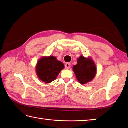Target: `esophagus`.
<instances>
[{"label": "esophagus", "mask_w": 128, "mask_h": 128, "mask_svg": "<svg viewBox=\"0 0 128 128\" xmlns=\"http://www.w3.org/2000/svg\"><path fill=\"white\" fill-rule=\"evenodd\" d=\"M71 67V64L70 62H66V63L65 64V68L66 69H69Z\"/></svg>", "instance_id": "obj_1"}]
</instances>
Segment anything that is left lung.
<instances>
[{
	"mask_svg": "<svg viewBox=\"0 0 128 128\" xmlns=\"http://www.w3.org/2000/svg\"><path fill=\"white\" fill-rule=\"evenodd\" d=\"M73 70L78 82L84 85L94 79L97 69L91 58L80 56L78 59V64L73 66Z\"/></svg>",
	"mask_w": 128,
	"mask_h": 128,
	"instance_id": "1",
	"label": "left lung"
}]
</instances>
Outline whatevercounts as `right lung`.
<instances>
[{
	"instance_id": "obj_1",
	"label": "right lung",
	"mask_w": 128,
	"mask_h": 128,
	"mask_svg": "<svg viewBox=\"0 0 128 128\" xmlns=\"http://www.w3.org/2000/svg\"><path fill=\"white\" fill-rule=\"evenodd\" d=\"M62 62L53 56H44L37 63L36 70L38 77L43 82L47 84L52 82L64 69Z\"/></svg>"
}]
</instances>
